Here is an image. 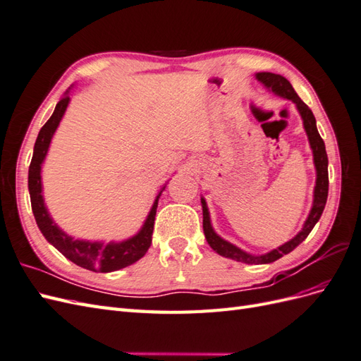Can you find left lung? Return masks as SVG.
<instances>
[{
  "mask_svg": "<svg viewBox=\"0 0 361 361\" xmlns=\"http://www.w3.org/2000/svg\"><path fill=\"white\" fill-rule=\"evenodd\" d=\"M256 80L264 84L265 89L272 92L274 94L285 97V99H289L297 106V110L302 118V125L304 130L307 134L310 149L313 152V162H314V169H316V185H314V191H313V204L312 209L309 212L307 220L304 221V226L301 231L295 235L290 241L285 243L283 245L268 251L265 255H250L247 251L241 250L239 247L231 244L226 239H223L220 235L215 233L214 227L211 224V215L209 209H207V204L204 197H202V209H203V232L207 244L211 245L214 251H216L218 255L223 257L233 259L236 262H243V264H250V265H259V264H271V262H276L281 256H285L293 248H297L305 238L309 236L312 232V228L314 224L319 221V218L324 212V207L326 203V197H329V158H326V152H325V145L324 140L321 138L318 128H316V118L312 113L310 108L305 105L297 92L293 90L292 84L285 78V76L277 75V73H271V72H259L256 73Z\"/></svg>",
  "mask_w": 361,
  "mask_h": 361,
  "instance_id": "left-lung-1",
  "label": "left lung"
}]
</instances>
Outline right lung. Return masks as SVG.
<instances>
[{
    "label": "right lung",
    "instance_id": "right-lung-1",
    "mask_svg": "<svg viewBox=\"0 0 361 361\" xmlns=\"http://www.w3.org/2000/svg\"><path fill=\"white\" fill-rule=\"evenodd\" d=\"M69 102V92H66V94L56 105V110H54L48 122L42 126L37 135L28 170V191L31 199V209L32 214H35L40 232L47 238V241L56 247L64 257L73 262L75 265L94 272H111L122 269L135 264L149 250L152 244V233H154L158 200L161 192L166 190V185L158 192L154 204L150 207V212L146 216L145 224L141 226V228L134 236L125 239V241H111L106 244L104 241H85V239H75L66 232H63L57 223L52 220L45 204V199H43L42 164L48 155L51 140L54 134H56L64 113H66Z\"/></svg>",
    "mask_w": 361,
    "mask_h": 361
}]
</instances>
